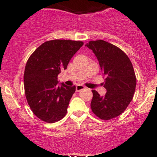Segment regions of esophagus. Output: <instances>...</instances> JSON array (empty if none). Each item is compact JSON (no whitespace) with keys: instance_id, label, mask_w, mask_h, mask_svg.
I'll list each match as a JSON object with an SVG mask.
<instances>
[{"instance_id":"34e87169","label":"esophagus","mask_w":157,"mask_h":157,"mask_svg":"<svg viewBox=\"0 0 157 157\" xmlns=\"http://www.w3.org/2000/svg\"><path fill=\"white\" fill-rule=\"evenodd\" d=\"M84 88H85V86H82V85H77V86H76V91L80 92V91H81L82 90H83Z\"/></svg>"}]
</instances>
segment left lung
<instances>
[{"instance_id": "obj_1", "label": "left lung", "mask_w": 157, "mask_h": 157, "mask_svg": "<svg viewBox=\"0 0 157 157\" xmlns=\"http://www.w3.org/2000/svg\"><path fill=\"white\" fill-rule=\"evenodd\" d=\"M86 46L93 51L105 77L102 84L107 93L101 96L93 90L92 111L102 120L121 115L128 106L136 88V76L129 58L115 45L103 40L90 41Z\"/></svg>"}]
</instances>
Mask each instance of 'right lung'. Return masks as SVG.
I'll list each match as a JSON object with an SVG mask.
<instances>
[{
    "label": "right lung",
    "instance_id": "add662e5",
    "mask_svg": "<svg viewBox=\"0 0 157 157\" xmlns=\"http://www.w3.org/2000/svg\"><path fill=\"white\" fill-rule=\"evenodd\" d=\"M83 42L55 39L35 50L26 62L24 90L34 115L48 123L58 121L66 115L76 86L58 85V76L67 69L69 61Z\"/></svg>",
    "mask_w": 157,
    "mask_h": 157
}]
</instances>
